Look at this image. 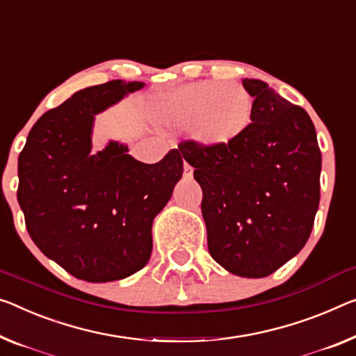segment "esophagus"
<instances>
[{"label":"esophagus","instance_id":"obj_1","mask_svg":"<svg viewBox=\"0 0 356 356\" xmlns=\"http://www.w3.org/2000/svg\"><path fill=\"white\" fill-rule=\"evenodd\" d=\"M184 177H186V178L193 177V167L188 165V163H184Z\"/></svg>","mask_w":356,"mask_h":356}]
</instances>
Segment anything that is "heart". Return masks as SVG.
Listing matches in <instances>:
<instances>
[{
  "label": "heart",
  "instance_id": "heart-1",
  "mask_svg": "<svg viewBox=\"0 0 356 356\" xmlns=\"http://www.w3.org/2000/svg\"><path fill=\"white\" fill-rule=\"evenodd\" d=\"M147 113L161 127L188 130L202 149L224 151L250 132L254 102L240 86L200 81L157 95Z\"/></svg>",
  "mask_w": 356,
  "mask_h": 356
}]
</instances>
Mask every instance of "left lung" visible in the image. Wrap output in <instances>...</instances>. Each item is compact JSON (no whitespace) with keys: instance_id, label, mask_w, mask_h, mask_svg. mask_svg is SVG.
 Segmentation results:
<instances>
[{"instance_id":"8db88e82","label":"left lung","mask_w":356,"mask_h":356,"mask_svg":"<svg viewBox=\"0 0 356 356\" xmlns=\"http://www.w3.org/2000/svg\"><path fill=\"white\" fill-rule=\"evenodd\" d=\"M254 98L245 138L224 151L183 141L179 154L200 184L211 258L238 277L261 278L294 258L314 227L321 152L305 109L259 79H242Z\"/></svg>"}]
</instances>
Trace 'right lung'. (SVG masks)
<instances>
[{
	"instance_id": "add662e5",
	"label": "right lung",
	"mask_w": 356,
	"mask_h": 356,
	"mask_svg": "<svg viewBox=\"0 0 356 356\" xmlns=\"http://www.w3.org/2000/svg\"><path fill=\"white\" fill-rule=\"evenodd\" d=\"M145 83L116 79L71 95L38 119L19 156L17 200L36 247L86 282L122 280L146 266L152 221L183 177L172 149L157 163L109 141L92 152L95 116Z\"/></svg>"
}]
</instances>
